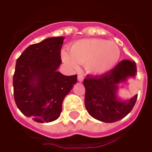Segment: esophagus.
<instances>
[{
	"label": "esophagus",
	"instance_id": "esophagus-1",
	"mask_svg": "<svg viewBox=\"0 0 152 152\" xmlns=\"http://www.w3.org/2000/svg\"><path fill=\"white\" fill-rule=\"evenodd\" d=\"M77 78H78V80L80 81V82H83L84 77H83V76L82 75V74H78V76H77Z\"/></svg>",
	"mask_w": 152,
	"mask_h": 152
}]
</instances>
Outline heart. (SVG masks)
<instances>
[{"mask_svg":"<svg viewBox=\"0 0 152 152\" xmlns=\"http://www.w3.org/2000/svg\"><path fill=\"white\" fill-rule=\"evenodd\" d=\"M121 50L115 42L102 39H83L72 44L70 52L62 50V61L76 69L84 64L88 73L100 76L113 70L120 61Z\"/></svg>","mask_w":152,"mask_h":152,"instance_id":"heart-1","label":"heart"}]
</instances>
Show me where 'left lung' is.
Instances as JSON below:
<instances>
[{
	"label": "left lung",
	"instance_id": "1",
	"mask_svg": "<svg viewBox=\"0 0 152 152\" xmlns=\"http://www.w3.org/2000/svg\"><path fill=\"white\" fill-rule=\"evenodd\" d=\"M135 61L123 60L107 73L99 76L88 75L83 80L85 87V106L91 117L106 123L122 119L133 108L137 95L130 99L121 100L118 96L119 83L137 74Z\"/></svg>",
	"mask_w": 152,
	"mask_h": 152
}]
</instances>
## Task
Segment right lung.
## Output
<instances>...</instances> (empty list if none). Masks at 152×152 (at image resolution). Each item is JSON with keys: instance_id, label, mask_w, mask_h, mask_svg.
Here are the masks:
<instances>
[{"instance_id": "1", "label": "right lung", "mask_w": 152, "mask_h": 152, "mask_svg": "<svg viewBox=\"0 0 152 152\" xmlns=\"http://www.w3.org/2000/svg\"><path fill=\"white\" fill-rule=\"evenodd\" d=\"M64 39L52 37L31 45L16 61L13 76L15 104L36 122L57 119L64 97L77 82L76 75L64 76L57 71Z\"/></svg>"}]
</instances>
